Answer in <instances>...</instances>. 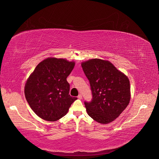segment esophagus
I'll use <instances>...</instances> for the list:
<instances>
[{
  "instance_id": "1",
  "label": "esophagus",
  "mask_w": 159,
  "mask_h": 159,
  "mask_svg": "<svg viewBox=\"0 0 159 159\" xmlns=\"http://www.w3.org/2000/svg\"><path fill=\"white\" fill-rule=\"evenodd\" d=\"M78 98L79 99H81L83 98V96H82V95L81 94H80V95H79V96H78Z\"/></svg>"
}]
</instances>
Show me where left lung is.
Returning a JSON list of instances; mask_svg holds the SVG:
<instances>
[{
	"instance_id": "1",
	"label": "left lung",
	"mask_w": 159,
	"mask_h": 159,
	"mask_svg": "<svg viewBox=\"0 0 159 159\" xmlns=\"http://www.w3.org/2000/svg\"><path fill=\"white\" fill-rule=\"evenodd\" d=\"M81 66L93 96L91 102H84L87 114L99 123H111L129 104V79L108 61L92 59Z\"/></svg>"
}]
</instances>
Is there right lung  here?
Segmentation results:
<instances>
[{
  "label": "right lung",
  "instance_id": "add662e5",
  "mask_svg": "<svg viewBox=\"0 0 159 159\" xmlns=\"http://www.w3.org/2000/svg\"><path fill=\"white\" fill-rule=\"evenodd\" d=\"M75 63L47 58L37 65L25 84V99L36 115L48 121L65 116L76 98L70 95L67 77Z\"/></svg>",
  "mask_w": 159,
  "mask_h": 159
}]
</instances>
